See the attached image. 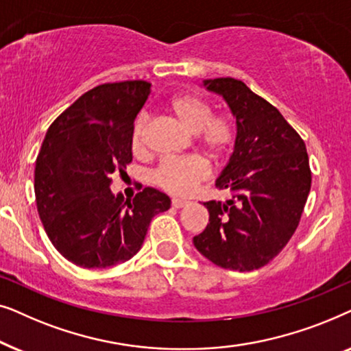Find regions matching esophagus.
I'll list each match as a JSON object with an SVG mask.
<instances>
[{
    "label": "esophagus",
    "mask_w": 351,
    "mask_h": 351,
    "mask_svg": "<svg viewBox=\"0 0 351 351\" xmlns=\"http://www.w3.org/2000/svg\"><path fill=\"white\" fill-rule=\"evenodd\" d=\"M190 201H186V199H179V198H174L171 201V204H172V208H176V209H180V208H185L186 204H189Z\"/></svg>",
    "instance_id": "esophagus-1"
}]
</instances>
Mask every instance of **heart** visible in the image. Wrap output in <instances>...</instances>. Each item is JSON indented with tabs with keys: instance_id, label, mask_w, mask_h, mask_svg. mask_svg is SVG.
Instances as JSON below:
<instances>
[{
	"instance_id": "1",
	"label": "heart",
	"mask_w": 351,
	"mask_h": 351,
	"mask_svg": "<svg viewBox=\"0 0 351 351\" xmlns=\"http://www.w3.org/2000/svg\"><path fill=\"white\" fill-rule=\"evenodd\" d=\"M167 110L190 134H195L201 150L215 161L223 160L234 143V128L230 118L213 114V108L196 94L174 95ZM148 118L141 113L132 124L131 148L134 153L145 150ZM209 176V167L199 158H166L152 172V182L171 195H189Z\"/></svg>"
}]
</instances>
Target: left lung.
Masks as SVG:
<instances>
[{
    "mask_svg": "<svg viewBox=\"0 0 351 351\" xmlns=\"http://www.w3.org/2000/svg\"><path fill=\"white\" fill-rule=\"evenodd\" d=\"M237 118L234 152L215 182L232 198L204 203L209 223L193 244L217 267L257 270L299 227L311 186L305 142L265 99L234 78L206 80Z\"/></svg>",
    "mask_w": 351,
    "mask_h": 351,
    "instance_id": "obj_1",
    "label": "left lung"
}]
</instances>
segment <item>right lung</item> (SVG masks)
<instances>
[{"instance_id": "right-lung-1", "label": "right lung", "mask_w": 351, "mask_h": 351, "mask_svg": "<svg viewBox=\"0 0 351 351\" xmlns=\"http://www.w3.org/2000/svg\"><path fill=\"white\" fill-rule=\"evenodd\" d=\"M142 80L84 93L47 129L35 166L38 214L54 247L75 265L107 268L138 252L148 225L171 208L145 186L126 199L110 190L132 161L134 118L150 94Z\"/></svg>"}]
</instances>
